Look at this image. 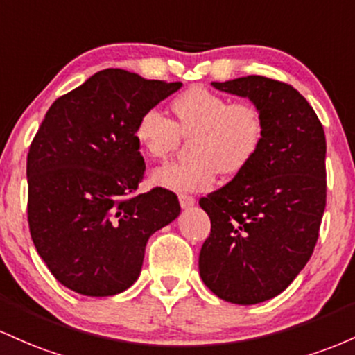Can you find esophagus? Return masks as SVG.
<instances>
[{
  "label": "esophagus",
  "mask_w": 355,
  "mask_h": 355,
  "mask_svg": "<svg viewBox=\"0 0 355 355\" xmlns=\"http://www.w3.org/2000/svg\"><path fill=\"white\" fill-rule=\"evenodd\" d=\"M179 205H181L182 209H188L191 206L196 205V199L193 196H189V194H179Z\"/></svg>",
  "instance_id": "34e87169"
}]
</instances>
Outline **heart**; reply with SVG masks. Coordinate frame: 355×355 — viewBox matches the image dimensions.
Segmentation results:
<instances>
[{
  "mask_svg": "<svg viewBox=\"0 0 355 355\" xmlns=\"http://www.w3.org/2000/svg\"><path fill=\"white\" fill-rule=\"evenodd\" d=\"M174 121L162 110L147 109L134 137L150 159H166L181 142H189V161L167 162L150 174L157 188L201 191L216 174L234 176L250 164L263 141V115L252 102H231L202 87L186 90L171 103Z\"/></svg>",
  "mask_w": 355,
  "mask_h": 355,
  "instance_id": "heart-1",
  "label": "heart"
}]
</instances>
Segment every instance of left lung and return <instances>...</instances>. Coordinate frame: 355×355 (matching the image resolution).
<instances>
[{
	"mask_svg": "<svg viewBox=\"0 0 355 355\" xmlns=\"http://www.w3.org/2000/svg\"><path fill=\"white\" fill-rule=\"evenodd\" d=\"M211 85L248 98L265 129L250 164L199 201L211 220L199 275L223 300L260 304L284 292L315 248L327 196L324 127L288 83L248 75Z\"/></svg>",
	"mask_w": 355,
	"mask_h": 355,
	"instance_id": "1",
	"label": "left lung"
}]
</instances>
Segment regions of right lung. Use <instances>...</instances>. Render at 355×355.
I'll return each mask as SVG.
<instances>
[{
  "label": "right lung",
  "mask_w": 355,
  "mask_h": 355,
  "mask_svg": "<svg viewBox=\"0 0 355 355\" xmlns=\"http://www.w3.org/2000/svg\"><path fill=\"white\" fill-rule=\"evenodd\" d=\"M181 87L107 69L51 103L26 159L28 225L67 288L124 292L141 275L150 234L181 213L167 189L134 194L146 171L134 137L139 117Z\"/></svg>",
  "instance_id": "obj_1"
}]
</instances>
